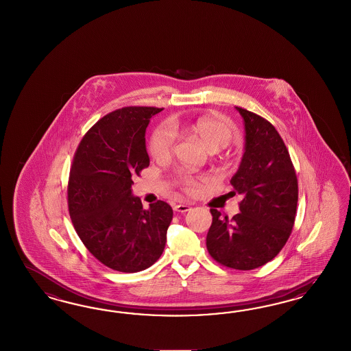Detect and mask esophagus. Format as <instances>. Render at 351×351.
Listing matches in <instances>:
<instances>
[{
  "mask_svg": "<svg viewBox=\"0 0 351 351\" xmlns=\"http://www.w3.org/2000/svg\"><path fill=\"white\" fill-rule=\"evenodd\" d=\"M173 210L176 211V213H186V211H189L191 210V206L189 204H176L175 207H173Z\"/></svg>",
  "mask_w": 351,
  "mask_h": 351,
  "instance_id": "obj_1",
  "label": "esophagus"
}]
</instances>
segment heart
Masks as SVG:
<instances>
[{"label": "heart", "instance_id": "heart-1", "mask_svg": "<svg viewBox=\"0 0 351 351\" xmlns=\"http://www.w3.org/2000/svg\"><path fill=\"white\" fill-rule=\"evenodd\" d=\"M175 131L197 136L211 153L226 148L238 134V130L229 118L213 112L198 117L173 119L170 125L162 123L157 126L150 135L149 153L154 160H167L172 156L175 147ZM173 181L188 195H195L206 182V176L179 172Z\"/></svg>", "mask_w": 351, "mask_h": 351}]
</instances>
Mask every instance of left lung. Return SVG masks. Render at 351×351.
<instances>
[{"label":"left lung","mask_w":351,"mask_h":351,"mask_svg":"<svg viewBox=\"0 0 351 351\" xmlns=\"http://www.w3.org/2000/svg\"><path fill=\"white\" fill-rule=\"evenodd\" d=\"M245 119V154L232 178L241 213L232 219L211 208L206 245L219 264L252 270L271 261L292 233L298 211L296 171L287 147L265 118L237 106Z\"/></svg>","instance_id":"obj_1"}]
</instances>
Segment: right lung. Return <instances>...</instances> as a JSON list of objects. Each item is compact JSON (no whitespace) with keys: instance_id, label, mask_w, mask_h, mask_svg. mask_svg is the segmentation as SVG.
<instances>
[{"instance_id":"obj_1","label":"right lung","mask_w":351,"mask_h":351,"mask_svg":"<svg viewBox=\"0 0 351 351\" xmlns=\"http://www.w3.org/2000/svg\"><path fill=\"white\" fill-rule=\"evenodd\" d=\"M163 108L125 106L100 118L75 149L68 210L90 254L121 273L145 270L160 258L172 220L169 203L144 210L132 178L149 166L145 130Z\"/></svg>"}]
</instances>
